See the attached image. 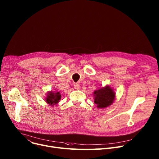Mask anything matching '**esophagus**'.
<instances>
[{
	"label": "esophagus",
	"mask_w": 159,
	"mask_h": 159,
	"mask_svg": "<svg viewBox=\"0 0 159 159\" xmlns=\"http://www.w3.org/2000/svg\"><path fill=\"white\" fill-rule=\"evenodd\" d=\"M79 88H80V84H79L76 83V84H74V88H75V89H79Z\"/></svg>",
	"instance_id": "34e87169"
}]
</instances>
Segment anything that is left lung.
Wrapping results in <instances>:
<instances>
[{"label":"left lung","mask_w":159,"mask_h":159,"mask_svg":"<svg viewBox=\"0 0 159 159\" xmlns=\"http://www.w3.org/2000/svg\"><path fill=\"white\" fill-rule=\"evenodd\" d=\"M94 102L99 109L106 108L111 105L115 98L116 93L109 85L95 90L93 93Z\"/></svg>","instance_id":"left-lung-1"}]
</instances>
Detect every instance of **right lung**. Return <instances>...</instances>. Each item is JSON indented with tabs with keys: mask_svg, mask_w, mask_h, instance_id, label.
<instances>
[{
	"mask_svg": "<svg viewBox=\"0 0 159 159\" xmlns=\"http://www.w3.org/2000/svg\"><path fill=\"white\" fill-rule=\"evenodd\" d=\"M61 98V94L57 91H48L47 93V97L45 102L52 107H54L55 105H57Z\"/></svg>",
	"mask_w": 159,
	"mask_h": 159,
	"instance_id": "right-lung-1",
	"label": "right lung"
}]
</instances>
